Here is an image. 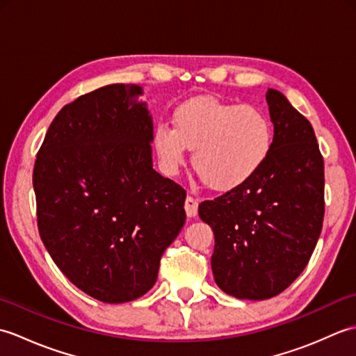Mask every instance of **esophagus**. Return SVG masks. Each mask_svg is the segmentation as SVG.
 I'll use <instances>...</instances> for the list:
<instances>
[{
	"mask_svg": "<svg viewBox=\"0 0 356 356\" xmlns=\"http://www.w3.org/2000/svg\"><path fill=\"white\" fill-rule=\"evenodd\" d=\"M197 209H199V200H195L193 197H186V200H185L186 216L188 217H194L195 214H197Z\"/></svg>",
	"mask_w": 356,
	"mask_h": 356,
	"instance_id": "esophagus-1",
	"label": "esophagus"
}]
</instances>
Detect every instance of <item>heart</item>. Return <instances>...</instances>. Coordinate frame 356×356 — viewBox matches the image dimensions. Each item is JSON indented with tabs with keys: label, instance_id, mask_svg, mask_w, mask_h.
<instances>
[{
	"label": "heart",
	"instance_id": "heart-1",
	"mask_svg": "<svg viewBox=\"0 0 356 356\" xmlns=\"http://www.w3.org/2000/svg\"><path fill=\"white\" fill-rule=\"evenodd\" d=\"M171 124L157 125L153 133L163 170L176 172L185 162V148L191 149L194 171L216 191H229L254 177L274 145V128L261 108L214 96L177 105Z\"/></svg>",
	"mask_w": 356,
	"mask_h": 356
}]
</instances>
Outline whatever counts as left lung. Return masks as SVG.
Here are the masks:
<instances>
[{"instance_id": "left-lung-1", "label": "left lung", "mask_w": 356, "mask_h": 356, "mask_svg": "<svg viewBox=\"0 0 356 356\" xmlns=\"http://www.w3.org/2000/svg\"><path fill=\"white\" fill-rule=\"evenodd\" d=\"M274 145L268 161L237 188L199 205L214 231L217 286L241 300H266L297 278L324 218V161L311 122L283 93H266Z\"/></svg>"}]
</instances>
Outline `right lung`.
<instances>
[{"instance_id": "obj_1", "label": "right lung", "mask_w": 356, "mask_h": 356, "mask_svg": "<svg viewBox=\"0 0 356 356\" xmlns=\"http://www.w3.org/2000/svg\"><path fill=\"white\" fill-rule=\"evenodd\" d=\"M140 87L105 86L67 104L33 168L38 231L56 266L102 303L142 297L185 223L186 193L153 170Z\"/></svg>"}]
</instances>
